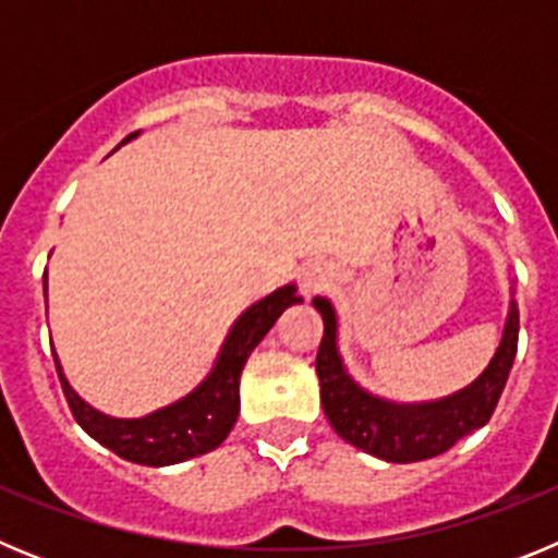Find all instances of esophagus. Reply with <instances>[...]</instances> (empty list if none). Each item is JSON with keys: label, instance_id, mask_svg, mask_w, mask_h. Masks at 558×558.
<instances>
[{"label": "esophagus", "instance_id": "1", "mask_svg": "<svg viewBox=\"0 0 558 558\" xmlns=\"http://www.w3.org/2000/svg\"><path fill=\"white\" fill-rule=\"evenodd\" d=\"M302 284H304V293H318V290H324L329 284V276L318 268L307 270V274L302 276Z\"/></svg>", "mask_w": 558, "mask_h": 558}]
</instances>
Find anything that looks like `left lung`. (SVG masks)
<instances>
[{"instance_id":"obj_1","label":"left lung","mask_w":558,"mask_h":558,"mask_svg":"<svg viewBox=\"0 0 558 558\" xmlns=\"http://www.w3.org/2000/svg\"><path fill=\"white\" fill-rule=\"evenodd\" d=\"M313 304L324 318V338L315 354V372L322 379V405L329 425L349 445L383 461H425L447 452L458 438L470 436L492 418L514 366L517 338H520V310L514 304L489 368L470 388L430 405H393L363 391L340 363L335 347L338 324H335L332 304L327 299H313Z\"/></svg>"}]
</instances>
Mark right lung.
Wrapping results in <instances>:
<instances>
[{
    "instance_id": "add662e5",
    "label": "right lung",
    "mask_w": 558,
    "mask_h": 558,
    "mask_svg": "<svg viewBox=\"0 0 558 558\" xmlns=\"http://www.w3.org/2000/svg\"><path fill=\"white\" fill-rule=\"evenodd\" d=\"M44 290H47V270H44ZM299 302H302V295H295L293 284H288V288L265 295L263 302L251 304L226 335L209 377L190 397L179 399L175 405H167L142 418H111L86 405L63 377L56 354L58 379H61L69 411L77 418V425L88 436L97 438L102 447H108L125 461L142 463V466H167V463L204 456L223 445V438L234 427L236 413H240V372H243L248 354L268 335L276 318L290 304Z\"/></svg>"
}]
</instances>
